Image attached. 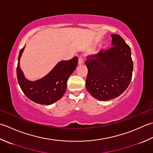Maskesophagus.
<instances>
[{
  "label": "esophagus",
  "instance_id": "34e87169",
  "mask_svg": "<svg viewBox=\"0 0 153 153\" xmlns=\"http://www.w3.org/2000/svg\"><path fill=\"white\" fill-rule=\"evenodd\" d=\"M84 63V59H83L82 56H79V59H78V64L79 65H82Z\"/></svg>",
  "mask_w": 153,
  "mask_h": 153
}]
</instances>
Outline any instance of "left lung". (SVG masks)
I'll return each instance as SVG.
<instances>
[{
	"label": "left lung",
	"instance_id": "1",
	"mask_svg": "<svg viewBox=\"0 0 153 153\" xmlns=\"http://www.w3.org/2000/svg\"><path fill=\"white\" fill-rule=\"evenodd\" d=\"M112 47L89 56L85 61L88 73L85 87L94 98L108 101L126 90L133 70L131 48L118 34H111Z\"/></svg>",
	"mask_w": 153,
	"mask_h": 153
}]
</instances>
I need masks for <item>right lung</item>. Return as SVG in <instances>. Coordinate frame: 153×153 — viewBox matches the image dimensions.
<instances>
[{"instance_id": "1", "label": "right lung", "mask_w": 153, "mask_h": 153, "mask_svg": "<svg viewBox=\"0 0 153 153\" xmlns=\"http://www.w3.org/2000/svg\"><path fill=\"white\" fill-rule=\"evenodd\" d=\"M20 50L16 68L18 82L26 96L34 102L41 105H51L56 102L65 94L67 81L77 65V57L70 60L59 62L46 76L32 82L26 79L20 67V59L25 49Z\"/></svg>"}]
</instances>
